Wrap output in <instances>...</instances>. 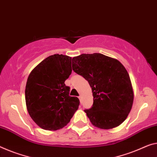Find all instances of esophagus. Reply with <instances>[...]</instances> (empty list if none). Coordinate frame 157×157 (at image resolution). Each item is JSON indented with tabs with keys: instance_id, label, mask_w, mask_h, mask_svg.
Returning <instances> with one entry per match:
<instances>
[{
	"instance_id": "1",
	"label": "esophagus",
	"mask_w": 157,
	"mask_h": 157,
	"mask_svg": "<svg viewBox=\"0 0 157 157\" xmlns=\"http://www.w3.org/2000/svg\"><path fill=\"white\" fill-rule=\"evenodd\" d=\"M78 99H79V100H80V101H81H81H82V98H81V96L80 95V96H78Z\"/></svg>"
}]
</instances>
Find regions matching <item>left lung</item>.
<instances>
[{"label":"left lung","instance_id":"obj_1","mask_svg":"<svg viewBox=\"0 0 157 157\" xmlns=\"http://www.w3.org/2000/svg\"><path fill=\"white\" fill-rule=\"evenodd\" d=\"M72 69L88 81L93 104L84 110L93 126L110 129L121 124L133 102V90L126 69L117 59L100 53L82 54L72 59Z\"/></svg>","mask_w":157,"mask_h":157}]
</instances>
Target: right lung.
<instances>
[{
    "mask_svg": "<svg viewBox=\"0 0 157 157\" xmlns=\"http://www.w3.org/2000/svg\"><path fill=\"white\" fill-rule=\"evenodd\" d=\"M71 71V57L55 54L43 60L29 76L26 107L31 119L41 128H62L78 109L80 101L69 96L70 88L64 83Z\"/></svg>",
    "mask_w": 157,
    "mask_h": 157,
    "instance_id": "right-lung-1",
    "label": "right lung"
}]
</instances>
